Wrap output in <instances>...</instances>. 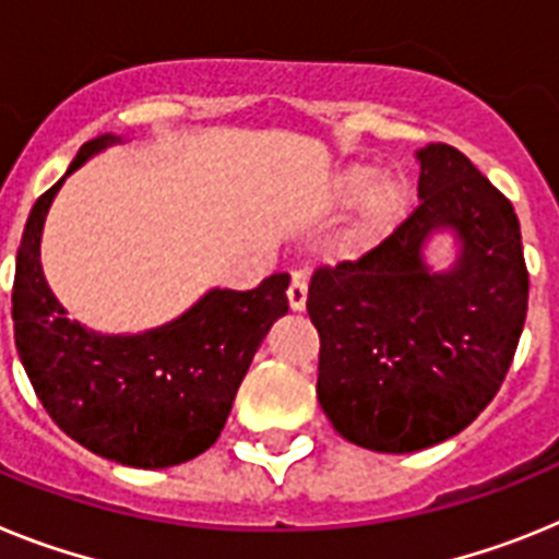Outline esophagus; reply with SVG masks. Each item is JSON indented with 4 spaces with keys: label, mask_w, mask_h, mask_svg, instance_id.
<instances>
[{
    "label": "esophagus",
    "mask_w": 559,
    "mask_h": 559,
    "mask_svg": "<svg viewBox=\"0 0 559 559\" xmlns=\"http://www.w3.org/2000/svg\"><path fill=\"white\" fill-rule=\"evenodd\" d=\"M286 298H289V309L293 312H304L307 309V275L293 273V284L286 289Z\"/></svg>",
    "instance_id": "esophagus-1"
}]
</instances>
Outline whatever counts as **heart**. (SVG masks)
I'll list each match as a JSON object with an SVG mask.
<instances>
[{"mask_svg": "<svg viewBox=\"0 0 559 559\" xmlns=\"http://www.w3.org/2000/svg\"><path fill=\"white\" fill-rule=\"evenodd\" d=\"M371 182V168H366V165H354V168H348V171L340 177V199H343L346 205H352V202L365 197ZM407 202H411V188H407L405 179L394 177V174L380 179V182L373 186L372 193L366 198L360 219H357L352 236H348V245L357 247V250H366V247L377 245L382 236H388V233L400 225V219L407 211Z\"/></svg>", "mask_w": 559, "mask_h": 559, "instance_id": "obj_1", "label": "heart"}]
</instances>
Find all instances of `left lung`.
I'll use <instances>...</instances> for the list:
<instances>
[{
	"label": "left lung",
	"instance_id": "1",
	"mask_svg": "<svg viewBox=\"0 0 559 559\" xmlns=\"http://www.w3.org/2000/svg\"><path fill=\"white\" fill-rule=\"evenodd\" d=\"M419 207L357 261L314 270L318 402L343 439L414 453L461 433L498 394L528 307L521 225L498 188L448 143L416 152ZM436 229L462 250L424 264Z\"/></svg>",
	"mask_w": 559,
	"mask_h": 559
}]
</instances>
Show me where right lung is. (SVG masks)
Segmentation results:
<instances>
[{
	"instance_id": "obj_1",
	"label": "right lung",
	"mask_w": 559,
	"mask_h": 559,
	"mask_svg": "<svg viewBox=\"0 0 559 559\" xmlns=\"http://www.w3.org/2000/svg\"><path fill=\"white\" fill-rule=\"evenodd\" d=\"M111 143L120 138L81 145L64 177L36 199L16 252L13 337L38 402L70 439L126 467H174L219 439L252 354L289 309V275L247 293L211 289L143 334H98L67 318L41 273V230L64 179Z\"/></svg>"
}]
</instances>
